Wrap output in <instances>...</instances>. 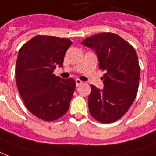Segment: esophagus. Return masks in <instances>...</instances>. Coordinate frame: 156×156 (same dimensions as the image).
Segmentation results:
<instances>
[{"instance_id": "obj_1", "label": "esophagus", "mask_w": 156, "mask_h": 156, "mask_svg": "<svg viewBox=\"0 0 156 156\" xmlns=\"http://www.w3.org/2000/svg\"><path fill=\"white\" fill-rule=\"evenodd\" d=\"M82 83H83V81H81L80 80H79V79L76 80V86H79L80 84H82Z\"/></svg>"}]
</instances>
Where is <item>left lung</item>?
<instances>
[{
  "mask_svg": "<svg viewBox=\"0 0 156 156\" xmlns=\"http://www.w3.org/2000/svg\"><path fill=\"white\" fill-rule=\"evenodd\" d=\"M94 50L99 68L105 71L103 89L91 85L88 104L91 115L109 124L121 118L137 96L140 67L137 53L123 38L103 32L87 37L81 43Z\"/></svg>",
  "mask_w": 156,
  "mask_h": 156,
  "instance_id": "1",
  "label": "left lung"
}]
</instances>
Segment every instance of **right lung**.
<instances>
[{
	"label": "right lung",
	"mask_w": 156,
	"mask_h": 156,
	"mask_svg": "<svg viewBox=\"0 0 156 156\" xmlns=\"http://www.w3.org/2000/svg\"><path fill=\"white\" fill-rule=\"evenodd\" d=\"M69 39L36 36L19 49L15 76L18 90L27 109L40 119L52 121L66 114L76 88L74 79L53 74L62 67Z\"/></svg>",
	"instance_id": "obj_1"
}]
</instances>
